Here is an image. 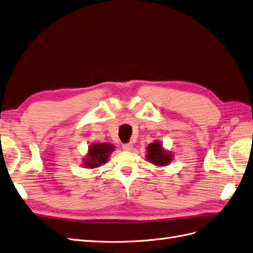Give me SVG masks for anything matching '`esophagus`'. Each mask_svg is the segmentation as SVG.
<instances>
[{"label":"esophagus","instance_id":"1","mask_svg":"<svg viewBox=\"0 0 253 253\" xmlns=\"http://www.w3.org/2000/svg\"><path fill=\"white\" fill-rule=\"evenodd\" d=\"M122 147H123V149L126 150V151H130L132 149L133 145H132V143H126V144H123Z\"/></svg>","mask_w":253,"mask_h":253}]
</instances>
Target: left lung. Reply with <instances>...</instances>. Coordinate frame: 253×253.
<instances>
[{"label": "left lung", "instance_id": "left-lung-1", "mask_svg": "<svg viewBox=\"0 0 253 253\" xmlns=\"http://www.w3.org/2000/svg\"><path fill=\"white\" fill-rule=\"evenodd\" d=\"M146 149V159L148 162L155 164L156 167H165V165H169L172 160V155L169 151L165 150L162 147V144L159 141L149 144Z\"/></svg>", "mask_w": 253, "mask_h": 253}]
</instances>
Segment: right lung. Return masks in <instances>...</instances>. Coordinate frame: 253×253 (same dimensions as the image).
<instances>
[{
	"mask_svg": "<svg viewBox=\"0 0 253 253\" xmlns=\"http://www.w3.org/2000/svg\"><path fill=\"white\" fill-rule=\"evenodd\" d=\"M114 150L113 145L109 143H93L89 146L88 155L84 159V167L96 169L107 163L110 154Z\"/></svg>",
	"mask_w": 253,
	"mask_h": 253,
	"instance_id": "add662e5",
	"label": "right lung"
}]
</instances>
